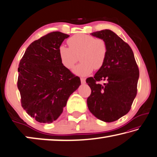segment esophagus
I'll list each match as a JSON object with an SVG mask.
<instances>
[{"label": "esophagus", "mask_w": 157, "mask_h": 157, "mask_svg": "<svg viewBox=\"0 0 157 157\" xmlns=\"http://www.w3.org/2000/svg\"><path fill=\"white\" fill-rule=\"evenodd\" d=\"M81 83H86V78H81Z\"/></svg>", "instance_id": "esophagus-1"}]
</instances>
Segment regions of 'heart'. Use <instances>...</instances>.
<instances>
[{
	"label": "heart",
	"mask_w": 157,
	"mask_h": 157,
	"mask_svg": "<svg viewBox=\"0 0 157 157\" xmlns=\"http://www.w3.org/2000/svg\"><path fill=\"white\" fill-rule=\"evenodd\" d=\"M69 47L61 45L58 48V54L63 65L67 69H71L78 60L80 64L73 69L76 75H89L94 69H99L104 65L107 56L108 48L106 42L93 36L86 34H77L67 40Z\"/></svg>",
	"instance_id": "obj_1"
}]
</instances>
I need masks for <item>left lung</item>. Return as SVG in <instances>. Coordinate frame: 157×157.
<instances>
[{"mask_svg": "<svg viewBox=\"0 0 157 157\" xmlns=\"http://www.w3.org/2000/svg\"><path fill=\"white\" fill-rule=\"evenodd\" d=\"M90 35L104 40L108 51L104 65L94 77L86 79L91 88L87 104L99 120L114 122L131 109L137 94L139 69L129 45L112 30H103ZM100 80L106 83L99 84Z\"/></svg>", "mask_w": 157, "mask_h": 157, "instance_id": "left-lung-1", "label": "left lung"}]
</instances>
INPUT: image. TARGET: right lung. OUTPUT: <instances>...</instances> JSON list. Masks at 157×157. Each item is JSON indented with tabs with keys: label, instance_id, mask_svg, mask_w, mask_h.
<instances>
[{
	"label": "right lung",
	"instance_id": "right-lung-1",
	"mask_svg": "<svg viewBox=\"0 0 157 157\" xmlns=\"http://www.w3.org/2000/svg\"><path fill=\"white\" fill-rule=\"evenodd\" d=\"M69 35L52 32L35 40L25 50L18 68L17 87L21 106L40 123L58 118L80 78L62 64L58 48Z\"/></svg>",
	"mask_w": 157,
	"mask_h": 157
}]
</instances>
